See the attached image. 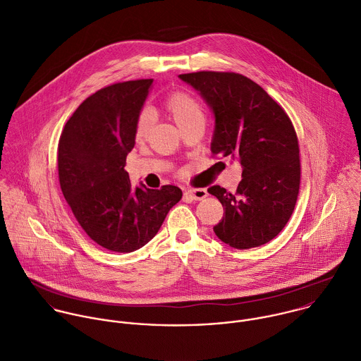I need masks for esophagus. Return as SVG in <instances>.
<instances>
[{
  "label": "esophagus",
  "instance_id": "1",
  "mask_svg": "<svg viewBox=\"0 0 361 361\" xmlns=\"http://www.w3.org/2000/svg\"><path fill=\"white\" fill-rule=\"evenodd\" d=\"M184 195H185L187 198H190V200L201 201V200L207 198L208 192H207V190H205V188H188V190H185Z\"/></svg>",
  "mask_w": 361,
  "mask_h": 361
}]
</instances>
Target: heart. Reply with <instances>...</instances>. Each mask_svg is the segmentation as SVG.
Returning a JSON list of instances; mask_svg holds the SVG:
<instances>
[{"label": "heart", "mask_w": 361, "mask_h": 361, "mask_svg": "<svg viewBox=\"0 0 361 361\" xmlns=\"http://www.w3.org/2000/svg\"><path fill=\"white\" fill-rule=\"evenodd\" d=\"M166 111L170 114L173 121L178 125L180 129L185 128L197 119H204L202 106L195 97L185 91H176L170 94L164 102ZM153 125V115L149 109H143L135 125V137L136 140H143L147 137Z\"/></svg>", "instance_id": "obj_1"}]
</instances>
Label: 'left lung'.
<instances>
[{"mask_svg": "<svg viewBox=\"0 0 361 361\" xmlns=\"http://www.w3.org/2000/svg\"><path fill=\"white\" fill-rule=\"evenodd\" d=\"M178 77L214 112L212 154L239 159L243 169L235 194L219 185L208 188L224 207L215 235L240 250L270 242L290 221L300 192V146L291 119L242 74L198 71Z\"/></svg>", "mask_w": 361, "mask_h": 361, "instance_id": "1", "label": "left lung"}]
</instances>
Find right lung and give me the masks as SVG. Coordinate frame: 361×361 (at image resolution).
Returning <instances> with one entry per match:
<instances>
[{
  "instance_id": "right-lung-1",
  "label": "right lung",
  "mask_w": 361,
  "mask_h": 361,
  "mask_svg": "<svg viewBox=\"0 0 361 361\" xmlns=\"http://www.w3.org/2000/svg\"><path fill=\"white\" fill-rule=\"evenodd\" d=\"M152 82L133 80L98 90L74 111L59 140L61 192L84 232L112 252L143 247L183 197L176 185L133 188L125 170Z\"/></svg>"
}]
</instances>
